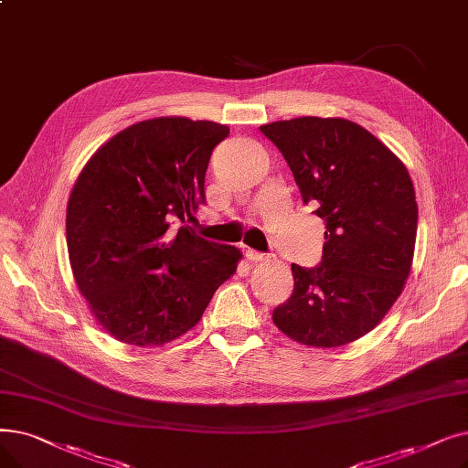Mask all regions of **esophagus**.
Listing matches in <instances>:
<instances>
[{
    "label": "esophagus",
    "instance_id": "esophagus-1",
    "mask_svg": "<svg viewBox=\"0 0 468 468\" xmlns=\"http://www.w3.org/2000/svg\"><path fill=\"white\" fill-rule=\"evenodd\" d=\"M245 256H247L250 261H260V260H266V258H268V254L252 250V249H247V250H245Z\"/></svg>",
    "mask_w": 468,
    "mask_h": 468
}]
</instances>
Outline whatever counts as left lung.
<instances>
[{
    "mask_svg": "<svg viewBox=\"0 0 468 468\" xmlns=\"http://www.w3.org/2000/svg\"><path fill=\"white\" fill-rule=\"evenodd\" d=\"M260 130L327 228L319 266L292 263L294 291L273 310V323L306 346L354 342L388 314L410 277L419 218L410 172L344 118L302 116Z\"/></svg>",
    "mask_w": 468,
    "mask_h": 468,
    "instance_id": "left-lung-1",
    "label": "left lung"
}]
</instances>
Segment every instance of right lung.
<instances>
[{
    "label": "right lung",
    "instance_id": "right-lung-1",
    "mask_svg": "<svg viewBox=\"0 0 468 468\" xmlns=\"http://www.w3.org/2000/svg\"><path fill=\"white\" fill-rule=\"evenodd\" d=\"M229 128L162 116L116 133L80 172L67 207L70 268L109 335L162 346L200 321L240 250L198 237L205 176Z\"/></svg>",
    "mask_w": 468,
    "mask_h": 468
}]
</instances>
